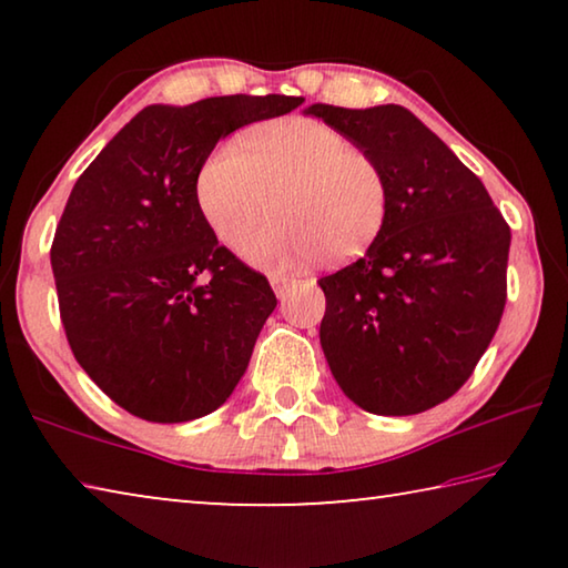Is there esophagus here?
<instances>
[{
	"mask_svg": "<svg viewBox=\"0 0 568 568\" xmlns=\"http://www.w3.org/2000/svg\"><path fill=\"white\" fill-rule=\"evenodd\" d=\"M271 285H273V291L283 297L287 291H291L293 281H291V277H285V275H273L271 277Z\"/></svg>",
	"mask_w": 568,
	"mask_h": 568,
	"instance_id": "34e87169",
	"label": "esophagus"
}]
</instances>
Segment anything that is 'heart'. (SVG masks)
Here are the masks:
<instances>
[{
    "instance_id": "obj_1",
    "label": "heart",
    "mask_w": 568,
    "mask_h": 568,
    "mask_svg": "<svg viewBox=\"0 0 568 568\" xmlns=\"http://www.w3.org/2000/svg\"><path fill=\"white\" fill-rule=\"evenodd\" d=\"M197 203L210 227L240 247L277 205L283 220L247 245L267 271L341 263L376 243L390 213V185L376 158L318 120H281L223 142L197 172Z\"/></svg>"
}]
</instances>
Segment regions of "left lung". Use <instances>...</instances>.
<instances>
[{"label": "left lung", "mask_w": 568, "mask_h": 568, "mask_svg": "<svg viewBox=\"0 0 568 568\" xmlns=\"http://www.w3.org/2000/svg\"><path fill=\"white\" fill-rule=\"evenodd\" d=\"M305 112L376 158L390 185L376 243L318 281L333 378L376 416L434 408L470 378L501 323L511 227L484 182L400 104Z\"/></svg>", "instance_id": "left-lung-1"}]
</instances>
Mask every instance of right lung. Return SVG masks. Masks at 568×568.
<instances>
[{"mask_svg": "<svg viewBox=\"0 0 568 568\" xmlns=\"http://www.w3.org/2000/svg\"><path fill=\"white\" fill-rule=\"evenodd\" d=\"M303 98L230 94L150 104L74 182L52 240L60 318L77 363L132 416L182 423L235 390L277 297L197 203L220 138Z\"/></svg>", "mask_w": 568, "mask_h": 568, "instance_id": "right-lung-1", "label": "right lung"}]
</instances>
